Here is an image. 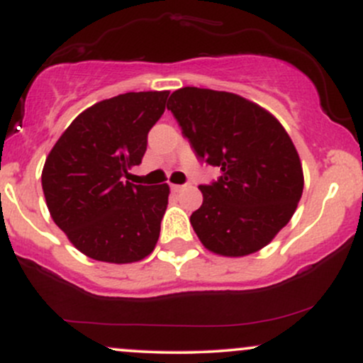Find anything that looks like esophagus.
I'll list each match as a JSON object with an SVG mask.
<instances>
[{
  "label": "esophagus",
  "mask_w": 363,
  "mask_h": 363,
  "mask_svg": "<svg viewBox=\"0 0 363 363\" xmlns=\"http://www.w3.org/2000/svg\"><path fill=\"white\" fill-rule=\"evenodd\" d=\"M186 187V184H172L170 186V189L174 191V193H179V191H182Z\"/></svg>",
  "instance_id": "obj_1"
}]
</instances>
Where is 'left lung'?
Masks as SVG:
<instances>
[{
  "mask_svg": "<svg viewBox=\"0 0 363 363\" xmlns=\"http://www.w3.org/2000/svg\"><path fill=\"white\" fill-rule=\"evenodd\" d=\"M167 109L198 160L220 170L199 186L203 205L191 215L203 245L237 257L272 242L303 189L301 158L281 124L239 95L196 86L174 91Z\"/></svg>",
  "mask_w": 363,
  "mask_h": 363,
  "instance_id": "1",
  "label": "left lung"
}]
</instances>
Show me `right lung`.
Listing matches in <instances>:
<instances>
[{"label":"right lung","mask_w":363,"mask_h":363,"mask_svg":"<svg viewBox=\"0 0 363 363\" xmlns=\"http://www.w3.org/2000/svg\"><path fill=\"white\" fill-rule=\"evenodd\" d=\"M169 91H129L83 111L61 135L43 170L54 223L97 261L135 262L160 235L169 186L124 181L147 152Z\"/></svg>","instance_id":"obj_1"}]
</instances>
